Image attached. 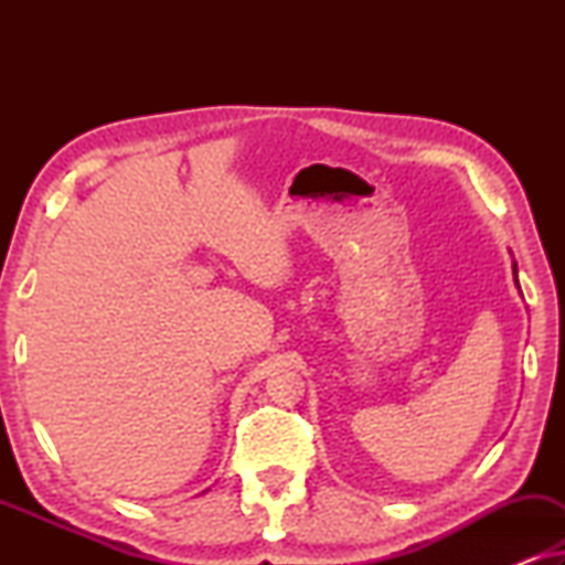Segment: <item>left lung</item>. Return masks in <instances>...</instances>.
Returning <instances> with one entry per match:
<instances>
[{"instance_id": "1", "label": "left lung", "mask_w": 565, "mask_h": 565, "mask_svg": "<svg viewBox=\"0 0 565 565\" xmlns=\"http://www.w3.org/2000/svg\"><path fill=\"white\" fill-rule=\"evenodd\" d=\"M514 277H516V262H514Z\"/></svg>"}]
</instances>
